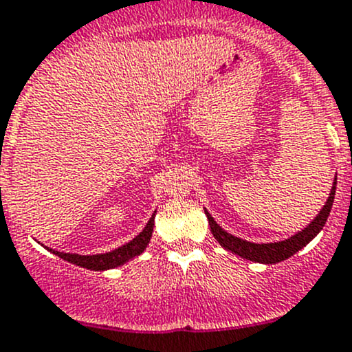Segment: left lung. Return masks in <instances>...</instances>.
Returning <instances> with one entry per match:
<instances>
[{
  "mask_svg": "<svg viewBox=\"0 0 352 352\" xmlns=\"http://www.w3.org/2000/svg\"><path fill=\"white\" fill-rule=\"evenodd\" d=\"M336 186H337V173H336V180H333L332 184V189H330L327 202H325L324 208L320 209V212L315 216L314 221H311L310 225H307V228L298 232L296 235L289 236L287 240H281V242L254 243V242H248V240L239 239V236L225 232V230L214 221V218L209 214L208 209H204V212L206 216H208L209 228H211L212 236L218 240V243L221 245L223 248L233 252V254L239 255V257L247 258V261L258 262V264H278V262L286 261V258H289L291 255L296 254L298 250L307 247V245L322 232V228L325 226V221H327L330 214V209H332L333 197H336Z\"/></svg>",
  "mask_w": 352,
  "mask_h": 352,
  "instance_id": "1",
  "label": "left lung"
}]
</instances>
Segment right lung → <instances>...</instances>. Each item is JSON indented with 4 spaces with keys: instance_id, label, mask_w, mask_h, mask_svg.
<instances>
[{
    "instance_id": "obj_1",
    "label": "right lung",
    "mask_w": 352,
    "mask_h": 352,
    "mask_svg": "<svg viewBox=\"0 0 352 352\" xmlns=\"http://www.w3.org/2000/svg\"><path fill=\"white\" fill-rule=\"evenodd\" d=\"M156 212V211H155ZM155 212L151 214L150 221L143 228L140 235L134 236L131 242H127L122 247L116 248V250L105 252V254H95V255H80V254H66V252H58L54 248H47L51 254L58 255V257L65 258V261L71 262L80 267L90 269V271H109V269H116L119 265H124L126 262L133 261L134 257L143 254L146 250L148 243H150L151 235H153V226H155ZM44 247V245H42Z\"/></svg>"
}]
</instances>
